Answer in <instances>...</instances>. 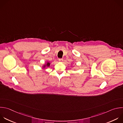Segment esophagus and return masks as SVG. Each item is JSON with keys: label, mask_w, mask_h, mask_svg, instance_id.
Returning <instances> with one entry per match:
<instances>
[{"label": "esophagus", "mask_w": 123, "mask_h": 123, "mask_svg": "<svg viewBox=\"0 0 123 123\" xmlns=\"http://www.w3.org/2000/svg\"><path fill=\"white\" fill-rule=\"evenodd\" d=\"M58 61H59V62H63V59H62V58H59V59H58Z\"/></svg>", "instance_id": "esophagus-1"}]
</instances>
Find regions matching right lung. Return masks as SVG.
<instances>
[{
    "instance_id": "right-lung-1",
    "label": "right lung",
    "mask_w": 123,
    "mask_h": 123,
    "mask_svg": "<svg viewBox=\"0 0 123 123\" xmlns=\"http://www.w3.org/2000/svg\"><path fill=\"white\" fill-rule=\"evenodd\" d=\"M50 63L49 62H47V63L45 65H44L43 67V68H45L46 67H49L50 66Z\"/></svg>"
}]
</instances>
